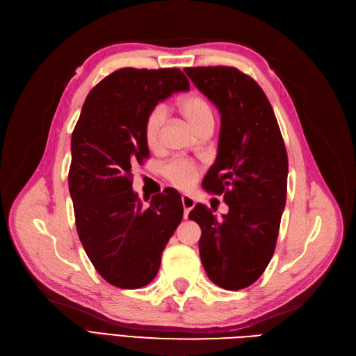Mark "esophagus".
Masks as SVG:
<instances>
[{
  "label": "esophagus",
  "mask_w": 356,
  "mask_h": 356,
  "mask_svg": "<svg viewBox=\"0 0 356 356\" xmlns=\"http://www.w3.org/2000/svg\"><path fill=\"white\" fill-rule=\"evenodd\" d=\"M181 200H182V207H184V218H188V212H190L193 208H195L196 202H195V199L187 196V195H182Z\"/></svg>",
  "instance_id": "34e87169"
}]
</instances>
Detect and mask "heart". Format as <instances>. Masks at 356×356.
<instances>
[{
    "mask_svg": "<svg viewBox=\"0 0 356 356\" xmlns=\"http://www.w3.org/2000/svg\"><path fill=\"white\" fill-rule=\"evenodd\" d=\"M178 110L187 118V122L200 134L204 129H212L215 124V113L211 102L199 93H190L178 101ZM166 120V111L163 106H154L145 117L144 139L149 148H156L160 144L161 132ZM166 179L178 188L190 187L196 179L197 168L190 160L175 159L170 160L163 168Z\"/></svg>",
    "mask_w": 356,
    "mask_h": 356,
    "instance_id": "b5f03b06",
    "label": "heart"
}]
</instances>
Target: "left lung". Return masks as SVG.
I'll use <instances>...</instances> for the list:
<instances>
[{
    "label": "left lung",
    "mask_w": 356,
    "mask_h": 356,
    "mask_svg": "<svg viewBox=\"0 0 356 356\" xmlns=\"http://www.w3.org/2000/svg\"><path fill=\"white\" fill-rule=\"evenodd\" d=\"M221 114L218 154L202 187L224 195L217 218L197 203L188 213L202 229L200 260L224 289L252 285L270 263L286 202L288 156L273 108L250 75L233 67L186 68Z\"/></svg>",
    "instance_id": "8db88e82"
}]
</instances>
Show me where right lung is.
<instances>
[{
    "instance_id": "add662e5",
    "label": "right lung",
    "mask_w": 356,
    "mask_h": 356,
    "mask_svg": "<svg viewBox=\"0 0 356 356\" xmlns=\"http://www.w3.org/2000/svg\"><path fill=\"white\" fill-rule=\"evenodd\" d=\"M188 89L178 68L117 70L90 90L75 124L68 174L75 225L96 272L114 286L136 289L152 282L182 220L174 188L144 208L132 190V169L149 154L144 139L149 110Z\"/></svg>"
}]
</instances>
